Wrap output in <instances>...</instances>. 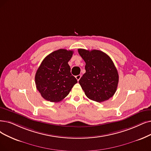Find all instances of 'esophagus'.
Instances as JSON below:
<instances>
[{"label":"esophagus","instance_id":"1","mask_svg":"<svg viewBox=\"0 0 151 151\" xmlns=\"http://www.w3.org/2000/svg\"><path fill=\"white\" fill-rule=\"evenodd\" d=\"M81 77V75H77V76H76V79H77L78 81H79L80 80Z\"/></svg>","mask_w":151,"mask_h":151}]
</instances>
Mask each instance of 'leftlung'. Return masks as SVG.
Segmentation results:
<instances>
[{
	"mask_svg": "<svg viewBox=\"0 0 151 151\" xmlns=\"http://www.w3.org/2000/svg\"><path fill=\"white\" fill-rule=\"evenodd\" d=\"M86 62V73L79 82L87 97L102 102L112 97L116 92L119 76L111 59L99 50L79 49Z\"/></svg>",
	"mask_w": 151,
	"mask_h": 151,
	"instance_id": "obj_1",
	"label": "left lung"
}]
</instances>
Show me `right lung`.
<instances>
[{"mask_svg": "<svg viewBox=\"0 0 151 151\" xmlns=\"http://www.w3.org/2000/svg\"><path fill=\"white\" fill-rule=\"evenodd\" d=\"M73 52L60 49L50 53L41 63L35 74V83L45 100L51 102L63 100L77 82L68 64Z\"/></svg>", "mask_w": 151, "mask_h": 151, "instance_id": "right-lung-1", "label": "right lung"}]
</instances>
